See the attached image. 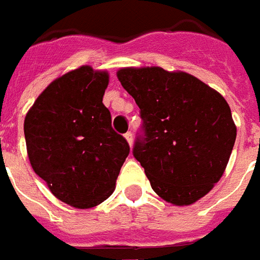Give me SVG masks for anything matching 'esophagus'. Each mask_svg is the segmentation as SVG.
Masks as SVG:
<instances>
[{
    "label": "esophagus",
    "mask_w": 260,
    "mask_h": 260,
    "mask_svg": "<svg viewBox=\"0 0 260 260\" xmlns=\"http://www.w3.org/2000/svg\"><path fill=\"white\" fill-rule=\"evenodd\" d=\"M125 139H126V142L129 143V146H132V142H134V136H132V132H126V134H125Z\"/></svg>",
    "instance_id": "obj_1"
}]
</instances>
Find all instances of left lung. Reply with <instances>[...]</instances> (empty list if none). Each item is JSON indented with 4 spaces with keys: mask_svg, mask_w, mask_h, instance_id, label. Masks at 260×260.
<instances>
[{
    "mask_svg": "<svg viewBox=\"0 0 260 260\" xmlns=\"http://www.w3.org/2000/svg\"><path fill=\"white\" fill-rule=\"evenodd\" d=\"M117 76L141 108L143 134L134 156L153 191L175 206L199 201L221 178L234 147L229 103L186 72L145 67Z\"/></svg>",
    "mask_w": 260,
    "mask_h": 260,
    "instance_id": "8db88e82",
    "label": "left lung"
}]
</instances>
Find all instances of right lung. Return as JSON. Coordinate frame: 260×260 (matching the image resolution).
<instances>
[{
	"label": "right lung",
	"mask_w": 260,
	"mask_h": 260,
	"mask_svg": "<svg viewBox=\"0 0 260 260\" xmlns=\"http://www.w3.org/2000/svg\"><path fill=\"white\" fill-rule=\"evenodd\" d=\"M106 71L83 65L53 80L25 118L31 169L69 206L100 205L115 188L129 145L103 104Z\"/></svg>",
	"instance_id": "obj_1"
}]
</instances>
